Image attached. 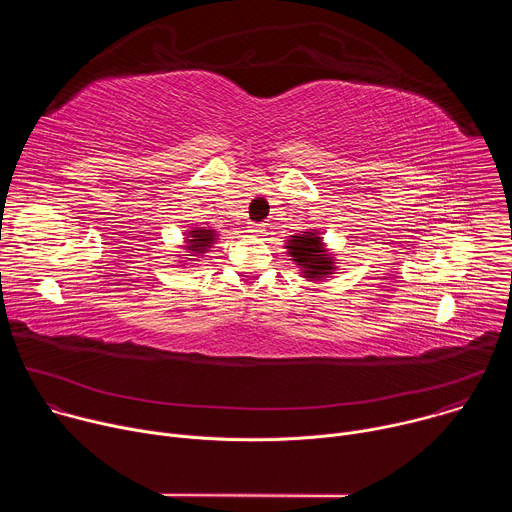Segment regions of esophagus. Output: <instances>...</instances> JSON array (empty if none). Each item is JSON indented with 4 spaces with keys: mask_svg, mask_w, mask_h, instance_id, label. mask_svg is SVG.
Returning a JSON list of instances; mask_svg holds the SVG:
<instances>
[{
    "mask_svg": "<svg viewBox=\"0 0 512 512\" xmlns=\"http://www.w3.org/2000/svg\"><path fill=\"white\" fill-rule=\"evenodd\" d=\"M249 233H253L255 237H261V235L265 233V225H261V223H251V225H249Z\"/></svg>",
    "mask_w": 512,
    "mask_h": 512,
    "instance_id": "esophagus-1",
    "label": "esophagus"
}]
</instances>
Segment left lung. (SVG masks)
I'll use <instances>...</instances> for the list:
<instances>
[{
    "label": "left lung",
    "mask_w": 512,
    "mask_h": 512,
    "mask_svg": "<svg viewBox=\"0 0 512 512\" xmlns=\"http://www.w3.org/2000/svg\"><path fill=\"white\" fill-rule=\"evenodd\" d=\"M287 257L298 265V271L308 281H324L338 271L336 253L328 249L318 229L298 231L285 241Z\"/></svg>",
    "instance_id": "left-lung-1"
}]
</instances>
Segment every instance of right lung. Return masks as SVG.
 <instances>
[{
  "mask_svg": "<svg viewBox=\"0 0 512 512\" xmlns=\"http://www.w3.org/2000/svg\"><path fill=\"white\" fill-rule=\"evenodd\" d=\"M216 239H218V231L214 227H190L184 233V241H182L184 245H180L184 251L182 255H176L178 263L196 267V263L204 257V253L212 249Z\"/></svg>",
  "mask_w": 512,
  "mask_h": 512,
  "instance_id": "1",
  "label": "right lung"
}]
</instances>
